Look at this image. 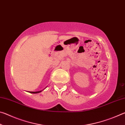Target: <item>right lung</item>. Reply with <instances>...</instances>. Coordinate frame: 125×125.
<instances>
[{"label":"right lung","mask_w":125,"mask_h":125,"mask_svg":"<svg viewBox=\"0 0 125 125\" xmlns=\"http://www.w3.org/2000/svg\"><path fill=\"white\" fill-rule=\"evenodd\" d=\"M42 90L41 91H38V92H29V93H32V94H37V93H39L40 92H41Z\"/></svg>","instance_id":"right-lung-1"}]
</instances>
